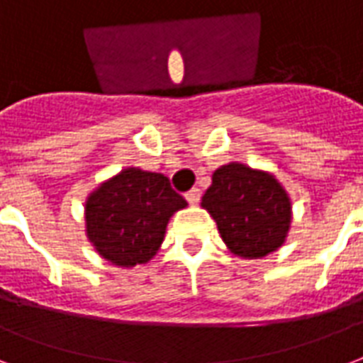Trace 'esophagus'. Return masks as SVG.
Segmentation results:
<instances>
[{"mask_svg": "<svg viewBox=\"0 0 363 363\" xmlns=\"http://www.w3.org/2000/svg\"><path fill=\"white\" fill-rule=\"evenodd\" d=\"M200 198H201L200 188H192L190 192H186V201L190 203V206H198Z\"/></svg>", "mask_w": 363, "mask_h": 363, "instance_id": "obj_1", "label": "esophagus"}]
</instances>
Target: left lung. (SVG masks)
Instances as JSON below:
<instances>
[{
	"label": "left lung",
	"mask_w": 363,
	"mask_h": 363,
	"mask_svg": "<svg viewBox=\"0 0 363 363\" xmlns=\"http://www.w3.org/2000/svg\"><path fill=\"white\" fill-rule=\"evenodd\" d=\"M223 242L242 259H261L286 242L291 225V200L267 171L232 162L213 173L201 198Z\"/></svg>",
	"instance_id": "1"
}]
</instances>
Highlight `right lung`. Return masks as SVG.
<instances>
[{
  "mask_svg": "<svg viewBox=\"0 0 363 363\" xmlns=\"http://www.w3.org/2000/svg\"><path fill=\"white\" fill-rule=\"evenodd\" d=\"M182 207L186 200L167 177L127 167L89 194L85 232L102 259L131 268L156 255L171 215Z\"/></svg>",
  "mask_w": 363,
  "mask_h": 363,
  "instance_id": "add662e5",
  "label": "right lung"
}]
</instances>
